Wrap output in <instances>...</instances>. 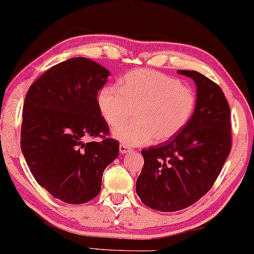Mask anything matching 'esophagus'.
<instances>
[{"instance_id":"1","label":"esophagus","mask_w":254,"mask_h":254,"mask_svg":"<svg viewBox=\"0 0 254 254\" xmlns=\"http://www.w3.org/2000/svg\"><path fill=\"white\" fill-rule=\"evenodd\" d=\"M119 151H120V153H122V154H125V153H127V152L130 151V147L127 146L126 144H120Z\"/></svg>"}]
</instances>
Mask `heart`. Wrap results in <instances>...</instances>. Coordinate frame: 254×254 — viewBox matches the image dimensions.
I'll list each match as a JSON object with an SVG mask.
<instances>
[{
    "instance_id": "b5f03b06",
    "label": "heart",
    "mask_w": 254,
    "mask_h": 254,
    "mask_svg": "<svg viewBox=\"0 0 254 254\" xmlns=\"http://www.w3.org/2000/svg\"><path fill=\"white\" fill-rule=\"evenodd\" d=\"M101 116L110 126H118L134 111L135 120L112 130L116 139L127 145L165 142L189 125L196 109L194 89L178 78L150 69L128 72L120 88L107 85L97 94Z\"/></svg>"
}]
</instances>
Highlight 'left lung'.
Here are the masks:
<instances>
[{"instance_id":"8db88e82","label":"left lung","mask_w":254,"mask_h":254,"mask_svg":"<svg viewBox=\"0 0 254 254\" xmlns=\"http://www.w3.org/2000/svg\"><path fill=\"white\" fill-rule=\"evenodd\" d=\"M196 84V109L175 137L142 150L136 193L162 212L185 209L211 189L232 149L231 109L222 89L194 70H178Z\"/></svg>"}]
</instances>
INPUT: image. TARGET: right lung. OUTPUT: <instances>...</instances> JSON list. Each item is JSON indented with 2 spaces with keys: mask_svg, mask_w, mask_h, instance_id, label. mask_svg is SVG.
<instances>
[{
  "mask_svg": "<svg viewBox=\"0 0 254 254\" xmlns=\"http://www.w3.org/2000/svg\"><path fill=\"white\" fill-rule=\"evenodd\" d=\"M110 71L87 58H71L43 73L26 94L21 151L34 178L56 198L86 203L101 190L103 171L119 155L108 138L97 93ZM103 138L85 143L86 137Z\"/></svg>",
  "mask_w": 254,
  "mask_h": 254,
  "instance_id": "obj_1",
  "label": "right lung"
}]
</instances>
